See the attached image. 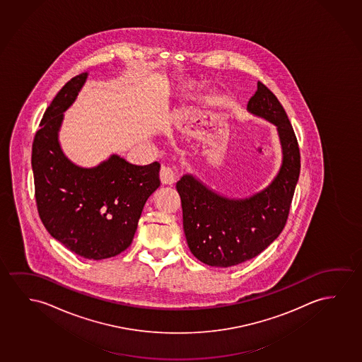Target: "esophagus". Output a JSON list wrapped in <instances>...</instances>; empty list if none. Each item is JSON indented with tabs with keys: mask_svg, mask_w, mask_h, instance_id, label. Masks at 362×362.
<instances>
[{
	"mask_svg": "<svg viewBox=\"0 0 362 362\" xmlns=\"http://www.w3.org/2000/svg\"><path fill=\"white\" fill-rule=\"evenodd\" d=\"M159 177H160V182L164 185H172L175 182V173L172 168L162 167Z\"/></svg>",
	"mask_w": 362,
	"mask_h": 362,
	"instance_id": "esophagus-1",
	"label": "esophagus"
}]
</instances>
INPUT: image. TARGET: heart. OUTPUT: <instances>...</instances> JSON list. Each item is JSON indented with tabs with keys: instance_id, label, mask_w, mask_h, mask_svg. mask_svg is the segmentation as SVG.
Segmentation results:
<instances>
[{
	"instance_id": "b5f03b06",
	"label": "heart",
	"mask_w": 362,
	"mask_h": 362,
	"mask_svg": "<svg viewBox=\"0 0 362 362\" xmlns=\"http://www.w3.org/2000/svg\"><path fill=\"white\" fill-rule=\"evenodd\" d=\"M193 87H194V84L192 83V82H188V83H184L182 87H180V89H179V92H180V95H187L190 93V90L193 89ZM169 102H167L165 105H163V112H168L169 110Z\"/></svg>"
}]
</instances>
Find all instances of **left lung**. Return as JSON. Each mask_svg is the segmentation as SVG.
<instances>
[{"label": "left lung", "mask_w": 362, "mask_h": 362, "mask_svg": "<svg viewBox=\"0 0 362 362\" xmlns=\"http://www.w3.org/2000/svg\"><path fill=\"white\" fill-rule=\"evenodd\" d=\"M247 110L276 127L283 157L272 183L247 198H229L193 174H184L177 182L189 249L209 267H234L265 250L286 224L299 180V146L278 98L257 82Z\"/></svg>", "instance_id": "8db88e82"}]
</instances>
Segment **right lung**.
Instances as JSON below:
<instances>
[{"label": "right lung", "mask_w": 362, "mask_h": 362, "mask_svg": "<svg viewBox=\"0 0 362 362\" xmlns=\"http://www.w3.org/2000/svg\"><path fill=\"white\" fill-rule=\"evenodd\" d=\"M87 77L83 72L69 81L45 112L32 146V170L37 209L48 233L79 257L102 260L131 245L143 206L160 185V164L136 165L110 154L87 168L64 154V112Z\"/></svg>", "instance_id": "add662e5"}]
</instances>
